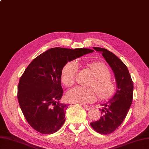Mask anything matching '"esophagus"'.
<instances>
[{"instance_id": "obj_1", "label": "esophagus", "mask_w": 149, "mask_h": 149, "mask_svg": "<svg viewBox=\"0 0 149 149\" xmlns=\"http://www.w3.org/2000/svg\"><path fill=\"white\" fill-rule=\"evenodd\" d=\"M83 107H84V108L86 110H89V109H91V107L89 106V105H84Z\"/></svg>"}]
</instances>
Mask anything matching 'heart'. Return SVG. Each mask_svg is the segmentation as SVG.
<instances>
[{"instance_id": "b5f03b06", "label": "heart", "mask_w": 149, "mask_h": 149, "mask_svg": "<svg viewBox=\"0 0 149 149\" xmlns=\"http://www.w3.org/2000/svg\"><path fill=\"white\" fill-rule=\"evenodd\" d=\"M85 66L91 70L95 77L89 86L92 88L76 87L67 93L69 102L74 103H86L94 101L97 98L106 100L111 98L116 92L115 82L111 79V73L106 65L100 61H93L86 63ZM78 70L77 65L74 61H69L61 70V82L66 88L74 86L76 74Z\"/></svg>"}]
</instances>
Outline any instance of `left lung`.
I'll use <instances>...</instances> for the list:
<instances>
[{"label":"left lung","instance_id":"left-lung-1","mask_svg":"<svg viewBox=\"0 0 149 149\" xmlns=\"http://www.w3.org/2000/svg\"><path fill=\"white\" fill-rule=\"evenodd\" d=\"M101 52L107 63L112 68L117 82V91L108 102L101 105L103 114L100 118L90 123L96 132L102 134L113 133L126 118L133 101V83L126 65L112 52L105 48L93 47Z\"/></svg>","mask_w":149,"mask_h":149}]
</instances>
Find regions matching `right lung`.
<instances>
[{
	"label": "right lung",
	"instance_id": "right-lung-1",
	"mask_svg": "<svg viewBox=\"0 0 149 149\" xmlns=\"http://www.w3.org/2000/svg\"><path fill=\"white\" fill-rule=\"evenodd\" d=\"M93 51L87 48H51L29 64L20 77L17 96L23 115L32 128L48 134L63 126L69 105L60 102L63 93L62 68L68 61Z\"/></svg>",
	"mask_w": 149,
	"mask_h": 149
}]
</instances>
